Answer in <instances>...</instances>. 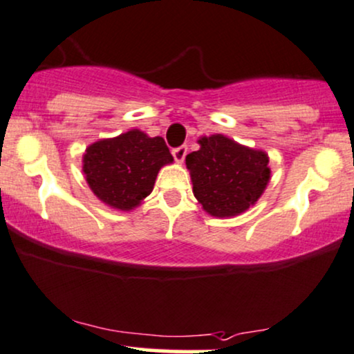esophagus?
Instances as JSON below:
<instances>
[{
	"instance_id": "34e87169",
	"label": "esophagus",
	"mask_w": 354,
	"mask_h": 354,
	"mask_svg": "<svg viewBox=\"0 0 354 354\" xmlns=\"http://www.w3.org/2000/svg\"><path fill=\"white\" fill-rule=\"evenodd\" d=\"M171 153H173L174 160H176L178 163H183V161H185V158H186V155H188V147H186V145H181V147L174 148Z\"/></svg>"
}]
</instances>
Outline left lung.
Wrapping results in <instances>:
<instances>
[{
    "mask_svg": "<svg viewBox=\"0 0 354 354\" xmlns=\"http://www.w3.org/2000/svg\"><path fill=\"white\" fill-rule=\"evenodd\" d=\"M201 148L186 156L196 199L216 218L249 209L270 178L263 151L241 147L224 135L199 140Z\"/></svg>",
    "mask_w": 354,
    "mask_h": 354,
    "instance_id": "1",
    "label": "left lung"
}]
</instances>
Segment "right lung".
I'll use <instances>...</instances> for the list:
<instances>
[{
    "label": "right lung",
    "mask_w": 354,
    "mask_h": 354,
    "mask_svg": "<svg viewBox=\"0 0 354 354\" xmlns=\"http://www.w3.org/2000/svg\"><path fill=\"white\" fill-rule=\"evenodd\" d=\"M173 156L161 136L140 130L91 145L84 155L85 180L97 198L129 211L151 193L156 174Z\"/></svg>",
    "instance_id": "obj_1"
}]
</instances>
